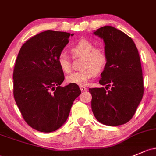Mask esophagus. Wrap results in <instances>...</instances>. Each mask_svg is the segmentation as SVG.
Returning a JSON list of instances; mask_svg holds the SVG:
<instances>
[{
  "label": "esophagus",
  "mask_w": 156,
  "mask_h": 156,
  "mask_svg": "<svg viewBox=\"0 0 156 156\" xmlns=\"http://www.w3.org/2000/svg\"><path fill=\"white\" fill-rule=\"evenodd\" d=\"M80 89H81V92H84V91L87 90V88L85 87H83V86H81V87H80Z\"/></svg>",
  "instance_id": "1"
}]
</instances>
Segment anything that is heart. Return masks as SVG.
I'll list each match as a JSON object with an SVG mask.
<instances>
[{
  "instance_id": "heart-1",
  "label": "heart",
  "mask_w": 156,
  "mask_h": 156,
  "mask_svg": "<svg viewBox=\"0 0 156 156\" xmlns=\"http://www.w3.org/2000/svg\"><path fill=\"white\" fill-rule=\"evenodd\" d=\"M73 57H82L81 70L74 72L67 75L66 81L68 83L83 86L89 82L95 74L104 69L108 60L106 51L102 47H94V44L89 39H81L71 48ZM57 63L62 71L65 73L71 72V61L65 53L59 55Z\"/></svg>"
}]
</instances>
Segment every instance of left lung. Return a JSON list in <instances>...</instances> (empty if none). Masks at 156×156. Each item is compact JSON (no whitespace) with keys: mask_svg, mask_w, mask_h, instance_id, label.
<instances>
[{"mask_svg":"<svg viewBox=\"0 0 156 156\" xmlns=\"http://www.w3.org/2000/svg\"><path fill=\"white\" fill-rule=\"evenodd\" d=\"M94 34L104 40L108 60L99 80L105 88L89 89L92 111L104 125H122L133 117L143 98V73L138 51L131 37L111 26L100 27Z\"/></svg>","mask_w":156,"mask_h":156,"instance_id":"1","label":"left lung"}]
</instances>
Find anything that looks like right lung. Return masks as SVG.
Wrapping results in <instances>:
<instances>
[{
    "instance_id": "obj_1",
    "label": "right lung",
    "mask_w": 156,
    "mask_h": 156,
    "mask_svg": "<svg viewBox=\"0 0 156 156\" xmlns=\"http://www.w3.org/2000/svg\"><path fill=\"white\" fill-rule=\"evenodd\" d=\"M73 34L46 30L22 45L13 70V96L24 121L41 132L56 131L66 121L74 100L81 94L76 84L66 87L57 58Z\"/></svg>"
}]
</instances>
